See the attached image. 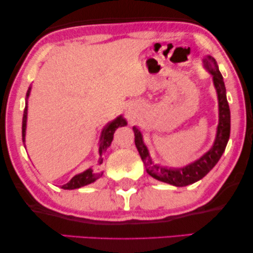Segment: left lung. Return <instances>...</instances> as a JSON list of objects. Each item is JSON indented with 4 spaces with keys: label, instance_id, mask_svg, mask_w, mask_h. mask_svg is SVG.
<instances>
[{
    "label": "left lung",
    "instance_id": "left-lung-1",
    "mask_svg": "<svg viewBox=\"0 0 253 253\" xmlns=\"http://www.w3.org/2000/svg\"><path fill=\"white\" fill-rule=\"evenodd\" d=\"M203 64L204 68L212 75L213 84L217 95V102H219V124L216 127L215 139H214L212 147L205 154H203L199 159L184 166V167H164V166L154 164L150 155V151H148L146 144L144 143L141 131L137 126L132 127L134 132V144H136L141 160L144 162L147 174L158 181L168 183V184L174 186H186L193 184L209 174L214 166L217 164V161L220 160L221 155L226 150L228 140H229L230 109L229 105H228L223 77L219 70V67H217L215 58L211 55H206L203 57Z\"/></svg>",
    "mask_w": 253,
    "mask_h": 253
}]
</instances>
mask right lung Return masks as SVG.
<instances>
[{"label": "right lung", "mask_w": 253, "mask_h": 253, "mask_svg": "<svg viewBox=\"0 0 253 253\" xmlns=\"http://www.w3.org/2000/svg\"><path fill=\"white\" fill-rule=\"evenodd\" d=\"M31 86L27 89L26 93V100H25V109H24V115H23V126H22V136H23V141L24 145H25V134H26V122H27V100H29L30 93H31ZM127 122L126 120L124 119L122 115L117 116L115 120L110 121V122L107 124V126L103 127L101 131V136H100V140H99V164L101 165L103 161L102 155L105 154V152L107 151V148L110 146L112 144L113 138H114V132H115L117 127L120 126H126ZM102 176V172H95L93 170L92 167H89L84 170L81 174L75 175L70 181H69L67 184L62 185V189L64 190H74V189H79L82 186L88 185L91 183L95 182L96 179L100 178Z\"/></svg>", "instance_id": "add662e5"}]
</instances>
